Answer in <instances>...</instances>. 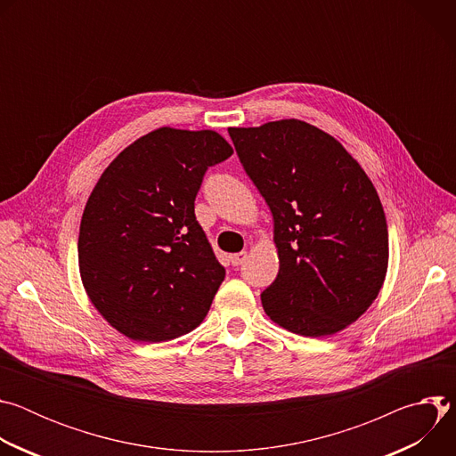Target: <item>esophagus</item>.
<instances>
[{
    "label": "esophagus",
    "instance_id": "esophagus-1",
    "mask_svg": "<svg viewBox=\"0 0 456 456\" xmlns=\"http://www.w3.org/2000/svg\"><path fill=\"white\" fill-rule=\"evenodd\" d=\"M229 259H231V264L234 265V267H238V265H241L245 259H247V252H236V254H231L229 256Z\"/></svg>",
    "mask_w": 456,
    "mask_h": 456
}]
</instances>
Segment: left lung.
Wrapping results in <instances>:
<instances>
[{
    "label": "left lung",
    "instance_id": "1",
    "mask_svg": "<svg viewBox=\"0 0 456 456\" xmlns=\"http://www.w3.org/2000/svg\"><path fill=\"white\" fill-rule=\"evenodd\" d=\"M229 135L274 220L280 273L262 294L265 314L305 338L345 330L387 271V225L371 180L339 141L305 120L229 127Z\"/></svg>",
    "mask_w": 456,
    "mask_h": 456
}]
</instances>
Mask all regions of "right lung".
<instances>
[{"instance_id":"right-lung-1","label":"right lung","mask_w":456,"mask_h":456,"mask_svg":"<svg viewBox=\"0 0 456 456\" xmlns=\"http://www.w3.org/2000/svg\"><path fill=\"white\" fill-rule=\"evenodd\" d=\"M213 129L159 127L122 150L86 202L79 273L122 336L162 343L194 330L225 278L194 216L208 167L232 155Z\"/></svg>"}]
</instances>
